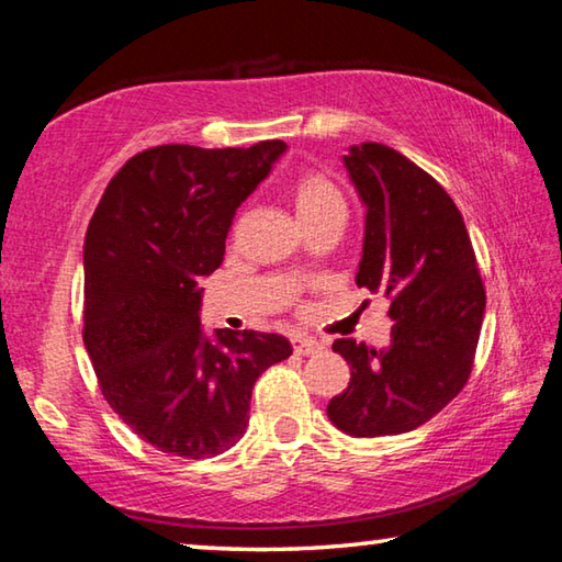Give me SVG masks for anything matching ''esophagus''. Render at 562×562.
<instances>
[{
  "instance_id": "obj_1",
  "label": "esophagus",
  "mask_w": 562,
  "mask_h": 562,
  "mask_svg": "<svg viewBox=\"0 0 562 562\" xmlns=\"http://www.w3.org/2000/svg\"><path fill=\"white\" fill-rule=\"evenodd\" d=\"M292 349L302 357H310V355H317V351H322L325 347H322V341H317L315 337H292Z\"/></svg>"
}]
</instances>
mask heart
<instances>
[{"label": "heart", "mask_w": 562, "mask_h": 562, "mask_svg": "<svg viewBox=\"0 0 562 562\" xmlns=\"http://www.w3.org/2000/svg\"><path fill=\"white\" fill-rule=\"evenodd\" d=\"M288 193L294 213H297L304 227L329 221V217L345 221V195H341L339 186L331 180V176L325 173V170H300V173L290 180Z\"/></svg>", "instance_id": "b5f03b06"}]
</instances>
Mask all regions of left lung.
Masks as SVG:
<instances>
[{
  "label": "left lung",
  "mask_w": 562,
  "mask_h": 562,
  "mask_svg": "<svg viewBox=\"0 0 562 562\" xmlns=\"http://www.w3.org/2000/svg\"><path fill=\"white\" fill-rule=\"evenodd\" d=\"M345 166L367 205L357 284L392 300L394 327L384 349L335 339L351 379L327 414L351 436L406 434L469 382L486 290L463 217L439 180L384 144L351 146Z\"/></svg>",
  "instance_id": "8db88e82"
}]
</instances>
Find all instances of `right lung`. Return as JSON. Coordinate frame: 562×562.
<instances>
[{"label":"right lung","mask_w":562,"mask_h":562,"mask_svg":"<svg viewBox=\"0 0 562 562\" xmlns=\"http://www.w3.org/2000/svg\"><path fill=\"white\" fill-rule=\"evenodd\" d=\"M284 148H146L93 211L83 345L109 406L168 456L211 459L240 441L255 382L292 355L268 331L217 329L213 341L198 317V282L221 268L235 211Z\"/></svg>","instance_id":"right-lung-1"}]
</instances>
